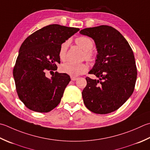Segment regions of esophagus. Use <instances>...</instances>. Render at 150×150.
<instances>
[{
    "mask_svg": "<svg viewBox=\"0 0 150 150\" xmlns=\"http://www.w3.org/2000/svg\"><path fill=\"white\" fill-rule=\"evenodd\" d=\"M77 79V77H71V81H76Z\"/></svg>",
    "mask_w": 150,
    "mask_h": 150,
    "instance_id": "esophagus-1",
    "label": "esophagus"
}]
</instances>
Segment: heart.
<instances>
[{"mask_svg":"<svg viewBox=\"0 0 150 150\" xmlns=\"http://www.w3.org/2000/svg\"><path fill=\"white\" fill-rule=\"evenodd\" d=\"M75 43L83 50V57L85 59L90 62H93L96 59V54L92 49L93 47V42L91 38L87 36H79L75 39ZM68 42L65 41L60 45L59 49L60 59L64 61L66 58V52L68 48ZM88 69V66L85 63L76 64L73 62H66L61 66L60 70L64 73L69 75L72 77L78 76L86 73Z\"/></svg>","mask_w":150,"mask_h":150,"instance_id":"obj_1","label":"heart"}]
</instances>
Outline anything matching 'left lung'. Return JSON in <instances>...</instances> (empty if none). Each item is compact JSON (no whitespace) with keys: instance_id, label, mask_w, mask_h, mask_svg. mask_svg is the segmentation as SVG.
I'll list each match as a JSON object with an SVG mask.
<instances>
[{"instance_id":"1","label":"left lung","mask_w":150,"mask_h":150,"mask_svg":"<svg viewBox=\"0 0 150 150\" xmlns=\"http://www.w3.org/2000/svg\"><path fill=\"white\" fill-rule=\"evenodd\" d=\"M94 40L98 54L82 96L85 106L96 114L110 113L124 105L133 93L137 69L133 52L125 38L112 26L101 25L81 30Z\"/></svg>"}]
</instances>
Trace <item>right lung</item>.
<instances>
[{
  "mask_svg": "<svg viewBox=\"0 0 150 150\" xmlns=\"http://www.w3.org/2000/svg\"><path fill=\"white\" fill-rule=\"evenodd\" d=\"M79 30L50 25L34 32L22 43L13 75L19 98L30 110L48 112L60 103L71 79L57 71L49 79L45 73L57 69L60 45Z\"/></svg>",
  "mask_w": 150,
  "mask_h": 150,
  "instance_id": "add662e5",
  "label": "right lung"
}]
</instances>
